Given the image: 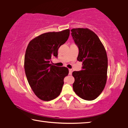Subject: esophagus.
<instances>
[{
  "label": "esophagus",
  "mask_w": 128,
  "mask_h": 128,
  "mask_svg": "<svg viewBox=\"0 0 128 128\" xmlns=\"http://www.w3.org/2000/svg\"><path fill=\"white\" fill-rule=\"evenodd\" d=\"M72 74V70L71 69H69V74L71 75Z\"/></svg>",
  "instance_id": "1"
}]
</instances>
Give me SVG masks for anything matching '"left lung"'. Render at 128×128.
I'll list each match as a JSON object with an SVG mask.
<instances>
[{"label":"left lung","instance_id":"left-lung-1","mask_svg":"<svg viewBox=\"0 0 128 128\" xmlns=\"http://www.w3.org/2000/svg\"><path fill=\"white\" fill-rule=\"evenodd\" d=\"M71 32L79 50L77 60L82 62V70L72 73L73 90L84 100H94L103 92L107 81V53L98 36L92 30L76 28Z\"/></svg>","mask_w":128,"mask_h":128}]
</instances>
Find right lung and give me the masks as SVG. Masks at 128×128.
I'll return each mask as SVG.
<instances>
[{
  "label": "right lung",
  "mask_w": 128,
  "mask_h": 128,
  "mask_svg": "<svg viewBox=\"0 0 128 128\" xmlns=\"http://www.w3.org/2000/svg\"><path fill=\"white\" fill-rule=\"evenodd\" d=\"M70 30L48 32L36 36L29 42L26 50L24 68L32 89L40 99L50 101L59 96L68 69L51 64V58H58L59 47L66 43Z\"/></svg>",
  "instance_id": "right-lung-1"
}]
</instances>
